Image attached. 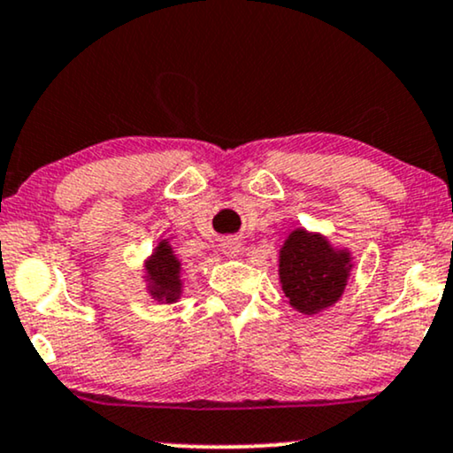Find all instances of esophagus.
I'll return each instance as SVG.
<instances>
[{"instance_id":"esophagus-1","label":"esophagus","mask_w":453,"mask_h":453,"mask_svg":"<svg viewBox=\"0 0 453 453\" xmlns=\"http://www.w3.org/2000/svg\"><path fill=\"white\" fill-rule=\"evenodd\" d=\"M221 250L227 257H236V255L241 253V244H238L236 238H226V241L221 242Z\"/></svg>"}]
</instances>
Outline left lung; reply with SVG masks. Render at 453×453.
I'll list each match as a JSON object with an SVG mask.
<instances>
[{"label": "left lung", "instance_id": "obj_1", "mask_svg": "<svg viewBox=\"0 0 453 453\" xmlns=\"http://www.w3.org/2000/svg\"><path fill=\"white\" fill-rule=\"evenodd\" d=\"M350 268V255L334 250L319 234L296 230L280 250L282 291L303 314L334 306L344 293Z\"/></svg>", "mask_w": 453, "mask_h": 453}]
</instances>
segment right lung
<instances>
[{"label":"right lung","instance_id":"obj_1","mask_svg":"<svg viewBox=\"0 0 453 453\" xmlns=\"http://www.w3.org/2000/svg\"><path fill=\"white\" fill-rule=\"evenodd\" d=\"M147 279H150V293L157 302L171 303L181 293V280H179V259L174 257L168 244L162 241L151 255V259L145 264Z\"/></svg>","mask_w":453,"mask_h":453}]
</instances>
